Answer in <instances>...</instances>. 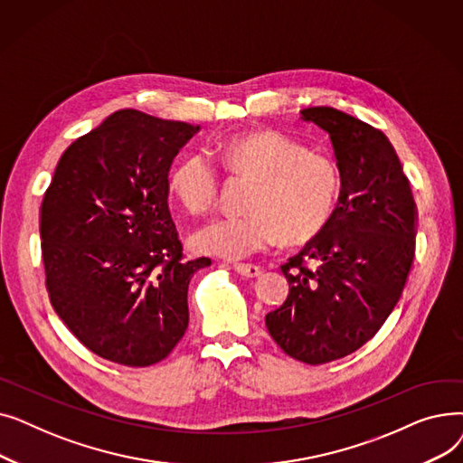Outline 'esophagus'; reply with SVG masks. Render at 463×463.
Masks as SVG:
<instances>
[{
    "label": "esophagus",
    "instance_id": "esophagus-1",
    "mask_svg": "<svg viewBox=\"0 0 463 463\" xmlns=\"http://www.w3.org/2000/svg\"><path fill=\"white\" fill-rule=\"evenodd\" d=\"M234 270L246 278H257L262 274V269L257 264H234Z\"/></svg>",
    "mask_w": 463,
    "mask_h": 463
}]
</instances>
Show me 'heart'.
<instances>
[{
  "label": "heart",
  "mask_w": 463,
  "mask_h": 463,
  "mask_svg": "<svg viewBox=\"0 0 463 463\" xmlns=\"http://www.w3.org/2000/svg\"><path fill=\"white\" fill-rule=\"evenodd\" d=\"M219 154L234 173L257 178L248 199L250 213L219 215L191 236L199 253L244 259L269 250L279 238L290 244L317 234L334 210L339 178L334 163L276 131H246L223 144ZM170 191L189 212H206L217 197V175L201 152L185 154L168 176Z\"/></svg>",
  "instance_id": "1"
}]
</instances>
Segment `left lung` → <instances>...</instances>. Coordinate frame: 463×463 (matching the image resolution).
Returning a JSON list of instances; mask_svg holds the SVG:
<instances>
[{"mask_svg": "<svg viewBox=\"0 0 463 463\" xmlns=\"http://www.w3.org/2000/svg\"><path fill=\"white\" fill-rule=\"evenodd\" d=\"M300 119L330 137L342 187L321 232L281 266L288 297L266 328L288 356L325 364L362 347L398 306L419 213L383 131L332 107L302 109Z\"/></svg>", "mask_w": 463, "mask_h": 463, "instance_id": "1", "label": "left lung"}]
</instances>
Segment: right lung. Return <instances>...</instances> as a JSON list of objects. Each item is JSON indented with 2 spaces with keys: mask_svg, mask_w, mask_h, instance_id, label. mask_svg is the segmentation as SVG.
Returning a JSON list of instances; mask_svg holds the SVG:
<instances>
[{
  "mask_svg": "<svg viewBox=\"0 0 463 463\" xmlns=\"http://www.w3.org/2000/svg\"><path fill=\"white\" fill-rule=\"evenodd\" d=\"M199 126L116 110L61 154L39 213L46 288L80 342L152 366L189 325L187 287L210 259L182 260L168 173Z\"/></svg>",
  "mask_w": 463,
  "mask_h": 463,
  "instance_id": "add662e5",
  "label": "right lung"
}]
</instances>
